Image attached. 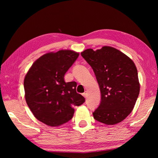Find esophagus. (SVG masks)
I'll list each match as a JSON object with an SVG mask.
<instances>
[{"mask_svg": "<svg viewBox=\"0 0 158 158\" xmlns=\"http://www.w3.org/2000/svg\"><path fill=\"white\" fill-rule=\"evenodd\" d=\"M83 96H84V97L85 98H86L87 97H88V93L85 91V93H83Z\"/></svg>", "mask_w": 158, "mask_h": 158, "instance_id": "1", "label": "esophagus"}]
</instances>
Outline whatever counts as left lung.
<instances>
[{
	"mask_svg": "<svg viewBox=\"0 0 158 158\" xmlns=\"http://www.w3.org/2000/svg\"><path fill=\"white\" fill-rule=\"evenodd\" d=\"M81 56L91 66L100 86L101 102L93 112L94 118L114 125L126 118L139 94L137 69L130 58L115 48L88 49Z\"/></svg>",
	"mask_w": 158,
	"mask_h": 158,
	"instance_id": "left-lung-1",
	"label": "left lung"
}]
</instances>
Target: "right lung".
Masks as SVG:
<instances>
[{"instance_id": "1", "label": "right lung", "mask_w": 158, "mask_h": 158, "mask_svg": "<svg viewBox=\"0 0 158 158\" xmlns=\"http://www.w3.org/2000/svg\"><path fill=\"white\" fill-rule=\"evenodd\" d=\"M79 55L70 50L48 53L32 65L24 79L25 98L37 120L52 127L72 119L74 106L85 98L76 91L75 81L65 82L64 76Z\"/></svg>"}]
</instances>
